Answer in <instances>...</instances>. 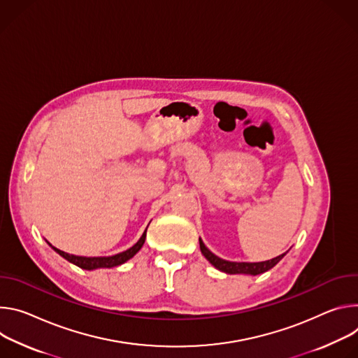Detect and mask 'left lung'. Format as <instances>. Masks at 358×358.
<instances>
[{"instance_id":"obj_1","label":"left lung","mask_w":358,"mask_h":358,"mask_svg":"<svg viewBox=\"0 0 358 358\" xmlns=\"http://www.w3.org/2000/svg\"><path fill=\"white\" fill-rule=\"evenodd\" d=\"M199 245H201V252L202 255L209 260V263H212L217 270L227 273V274H252V275H257L262 274L267 270H270L271 267H274L277 263H279L286 253L277 256L274 259L266 260V262H257V263H248V262H229L224 259H220L219 256H216L215 253H212L203 243V241L199 237Z\"/></svg>"}]
</instances>
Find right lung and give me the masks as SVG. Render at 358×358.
Wrapping results in <instances>:
<instances>
[{
  "label": "right lung",
  "instance_id": "add662e5",
  "mask_svg": "<svg viewBox=\"0 0 358 358\" xmlns=\"http://www.w3.org/2000/svg\"><path fill=\"white\" fill-rule=\"evenodd\" d=\"M148 229V227H146ZM146 229L143 231V234L141 236V239L132 246L129 248L128 250L125 252H121L117 255H113V256H101V257H85V256H75V255H69V253H65L57 248H54L50 242H47L59 256H62L65 260H68L69 263L81 267V268H85V270H95V268H110V267H115V266H121L124 263H127L129 259H132L143 246L145 243V239H146Z\"/></svg>",
  "mask_w": 358,
  "mask_h": 358
}]
</instances>
